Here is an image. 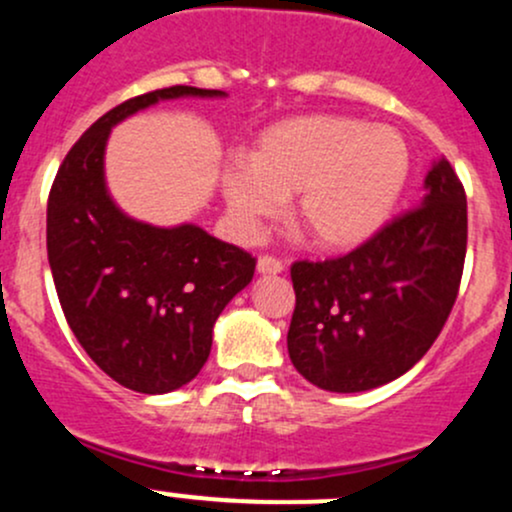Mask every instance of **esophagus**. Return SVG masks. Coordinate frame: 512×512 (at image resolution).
I'll return each instance as SVG.
<instances>
[{
	"label": "esophagus",
	"mask_w": 512,
	"mask_h": 512,
	"mask_svg": "<svg viewBox=\"0 0 512 512\" xmlns=\"http://www.w3.org/2000/svg\"><path fill=\"white\" fill-rule=\"evenodd\" d=\"M257 272L260 274H279L284 272V262L274 255H262L257 260Z\"/></svg>",
	"instance_id": "esophagus-1"
}]
</instances>
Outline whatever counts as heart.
I'll use <instances>...</instances> for the list:
<instances>
[{
  "mask_svg": "<svg viewBox=\"0 0 512 512\" xmlns=\"http://www.w3.org/2000/svg\"><path fill=\"white\" fill-rule=\"evenodd\" d=\"M411 157L389 126L345 116H301L272 126L255 155H235L223 170L233 228L257 238L299 192L296 216L320 247H352L381 228L408 179Z\"/></svg>",
  "mask_w": 512,
  "mask_h": 512,
  "instance_id": "1",
  "label": "heart"
}]
</instances>
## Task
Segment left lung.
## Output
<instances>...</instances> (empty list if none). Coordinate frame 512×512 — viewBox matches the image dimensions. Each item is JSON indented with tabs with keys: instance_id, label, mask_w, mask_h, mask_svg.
<instances>
[{
	"instance_id": "8db88e82",
	"label": "left lung",
	"mask_w": 512,
	"mask_h": 512,
	"mask_svg": "<svg viewBox=\"0 0 512 512\" xmlns=\"http://www.w3.org/2000/svg\"><path fill=\"white\" fill-rule=\"evenodd\" d=\"M466 194L447 160L420 206L335 260L291 265L289 357L318 389L355 393L398 379L430 350L459 294Z\"/></svg>"
}]
</instances>
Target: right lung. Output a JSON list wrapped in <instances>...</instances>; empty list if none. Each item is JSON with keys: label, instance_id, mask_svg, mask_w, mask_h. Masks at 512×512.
I'll list each match as a JSON object with an SVG mask.
<instances>
[{"label": "right lung", "instance_id": "1", "mask_svg": "<svg viewBox=\"0 0 512 512\" xmlns=\"http://www.w3.org/2000/svg\"><path fill=\"white\" fill-rule=\"evenodd\" d=\"M223 94L177 84L123 101L82 133L50 187L48 262L67 325L131 391L167 393L201 372L213 323L252 282L257 260L192 223L157 228L119 211L104 182L106 138L160 99Z\"/></svg>", "mask_w": 512, "mask_h": 512}]
</instances>
